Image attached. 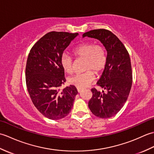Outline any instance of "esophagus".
Instances as JSON below:
<instances>
[{"instance_id":"obj_1","label":"esophagus","mask_w":154,"mask_h":154,"mask_svg":"<svg viewBox=\"0 0 154 154\" xmlns=\"http://www.w3.org/2000/svg\"><path fill=\"white\" fill-rule=\"evenodd\" d=\"M77 91H78V92H79V93H80L81 91L83 90V88H81V87H77Z\"/></svg>"}]
</instances>
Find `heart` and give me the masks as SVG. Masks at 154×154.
Masks as SVG:
<instances>
[{
  "label": "heart",
  "instance_id": "heart-1",
  "mask_svg": "<svg viewBox=\"0 0 154 154\" xmlns=\"http://www.w3.org/2000/svg\"><path fill=\"white\" fill-rule=\"evenodd\" d=\"M73 54L78 57L85 60V69H91L96 74L100 73L105 67L106 55L103 46L93 43H84L74 49ZM61 63L63 69L71 73L73 69L72 59L67 54L61 57ZM94 79V73L88 70L84 73H77L69 79V82L77 87H85L92 82Z\"/></svg>",
  "mask_w": 154,
  "mask_h": 154
}]
</instances>
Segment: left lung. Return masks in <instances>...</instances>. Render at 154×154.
<instances>
[{
  "label": "left lung",
  "mask_w": 154,
  "mask_h": 154,
  "mask_svg": "<svg viewBox=\"0 0 154 154\" xmlns=\"http://www.w3.org/2000/svg\"><path fill=\"white\" fill-rule=\"evenodd\" d=\"M100 41L106 50V62L97 85L102 92L92 89L89 102L91 112L97 117L108 119L119 112L126 102L132 83L131 62L128 52L120 40L110 31L98 29L85 32L83 38Z\"/></svg>",
  "instance_id": "1"
}]
</instances>
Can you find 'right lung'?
<instances>
[{
    "label": "right lung",
    "mask_w": 154,
    "mask_h": 154,
    "mask_svg": "<svg viewBox=\"0 0 154 154\" xmlns=\"http://www.w3.org/2000/svg\"><path fill=\"white\" fill-rule=\"evenodd\" d=\"M78 33L51 32L41 38L30 51L26 81L32 103L44 116L60 120L73 108L78 92L74 85L60 87L66 81L61 63L64 50Z\"/></svg>",
    "instance_id": "1"
}]
</instances>
